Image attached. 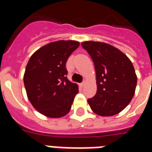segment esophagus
Instances as JSON below:
<instances>
[{
    "label": "esophagus",
    "mask_w": 152,
    "mask_h": 152,
    "mask_svg": "<svg viewBox=\"0 0 152 152\" xmlns=\"http://www.w3.org/2000/svg\"><path fill=\"white\" fill-rule=\"evenodd\" d=\"M84 85H85V82H83V83H81L80 84V86L81 88H83V87H84Z\"/></svg>",
    "instance_id": "1"
}]
</instances>
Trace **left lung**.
Listing matches in <instances>:
<instances>
[{
	"instance_id": "obj_1",
	"label": "left lung",
	"mask_w": 152,
	"mask_h": 152,
	"mask_svg": "<svg viewBox=\"0 0 152 152\" xmlns=\"http://www.w3.org/2000/svg\"><path fill=\"white\" fill-rule=\"evenodd\" d=\"M95 64L97 92L88 102L94 113L113 116L129 104L135 94L137 76L129 58L114 46L105 42L81 43Z\"/></svg>"
}]
</instances>
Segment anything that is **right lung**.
Segmentation results:
<instances>
[{
    "mask_svg": "<svg viewBox=\"0 0 152 152\" xmlns=\"http://www.w3.org/2000/svg\"><path fill=\"white\" fill-rule=\"evenodd\" d=\"M80 42L61 40L46 44L31 55L23 76L27 98L34 108L51 118L69 113L78 85L67 78L66 61Z\"/></svg>",
    "mask_w": 152,
    "mask_h": 152,
    "instance_id": "add662e5",
    "label": "right lung"
}]
</instances>
